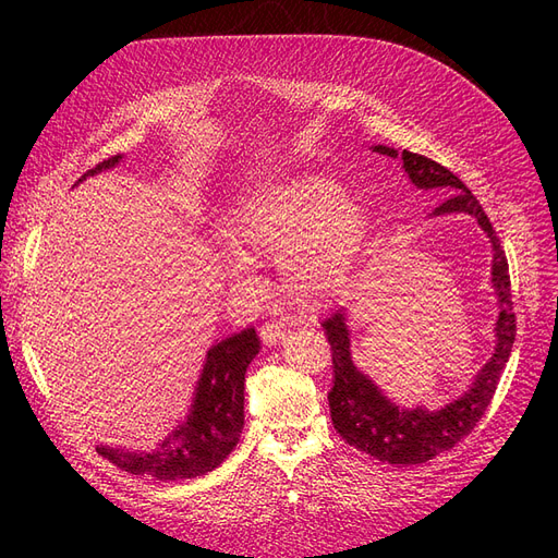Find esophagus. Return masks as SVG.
Segmentation results:
<instances>
[{"mask_svg": "<svg viewBox=\"0 0 558 558\" xmlns=\"http://www.w3.org/2000/svg\"><path fill=\"white\" fill-rule=\"evenodd\" d=\"M260 337L265 344H277L286 337V326L277 324V320H267V324L260 328Z\"/></svg>", "mask_w": 558, "mask_h": 558, "instance_id": "1", "label": "esophagus"}]
</instances>
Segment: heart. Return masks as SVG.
Returning a JSON list of instances; mask_svg holds the SVG:
<instances>
[{
  "label": "heart",
  "instance_id": "heart-1",
  "mask_svg": "<svg viewBox=\"0 0 558 558\" xmlns=\"http://www.w3.org/2000/svg\"><path fill=\"white\" fill-rule=\"evenodd\" d=\"M367 234L359 199L324 174L300 172L258 183L228 207L221 238L226 267L242 283L253 279L246 258H279L283 289L316 307L349 279Z\"/></svg>",
  "mask_w": 558,
  "mask_h": 558
}]
</instances>
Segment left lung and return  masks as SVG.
<instances>
[{
  "instance_id": "obj_1",
  "label": "left lung",
  "mask_w": 558,
  "mask_h": 558,
  "mask_svg": "<svg viewBox=\"0 0 558 558\" xmlns=\"http://www.w3.org/2000/svg\"><path fill=\"white\" fill-rule=\"evenodd\" d=\"M373 150L379 156L400 158L404 174H408V179L418 191H445L449 197L430 216H472L486 232L494 251L492 286L498 302L494 353L482 365L475 379H472L468 391L447 402L440 410H428L424 404L402 408V404L393 402L373 379L353 365L351 332L347 326L344 310L332 312L320 324L326 330L332 351V388L328 393V404L335 430L342 435L344 442L356 447L359 451L375 456L381 463L416 465L430 461L433 456L451 449L453 445H459L477 426V421L482 418L488 402H492L496 393L502 367L510 359L517 335V320L512 312L508 258H505V251L500 248L496 230L488 223L477 197L465 189V183L451 174L447 167L418 154H410V150L398 154L396 148L381 144L373 146Z\"/></svg>"
}]
</instances>
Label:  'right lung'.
<instances>
[{
  "label": "right lung",
  "mask_w": 558,
  "mask_h": 558,
  "mask_svg": "<svg viewBox=\"0 0 558 558\" xmlns=\"http://www.w3.org/2000/svg\"><path fill=\"white\" fill-rule=\"evenodd\" d=\"M123 156L99 162L83 179L113 170ZM260 351L253 328L234 332L216 342L202 365L193 402L183 421L167 433L154 451H128L97 445V451L132 475H148L162 482L193 480L211 472L238 447L244 428V381L246 367Z\"/></svg>",
  "instance_id": "obj_1"
}]
</instances>
